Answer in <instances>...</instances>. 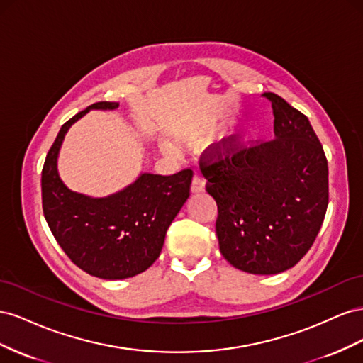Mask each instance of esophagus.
I'll return each instance as SVG.
<instances>
[{"label":"esophagus","mask_w":363,"mask_h":363,"mask_svg":"<svg viewBox=\"0 0 363 363\" xmlns=\"http://www.w3.org/2000/svg\"><path fill=\"white\" fill-rule=\"evenodd\" d=\"M191 193H202L205 191V181L201 174H194L191 179V187H190Z\"/></svg>","instance_id":"1"}]
</instances>
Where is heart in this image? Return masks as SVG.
Here are the masks:
<instances>
[{"label":"heart","instance_id":"1","mask_svg":"<svg viewBox=\"0 0 363 363\" xmlns=\"http://www.w3.org/2000/svg\"><path fill=\"white\" fill-rule=\"evenodd\" d=\"M162 149H164V150H167V152H170V150H172V147L169 146L167 143H164V144H162Z\"/></svg>","mask_w":363,"mask_h":363}]
</instances>
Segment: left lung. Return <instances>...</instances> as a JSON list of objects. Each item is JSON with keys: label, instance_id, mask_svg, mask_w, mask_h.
I'll list each match as a JSON object with an SVG mask.
<instances>
[{"label": "left lung", "instance_id": "obj_1", "mask_svg": "<svg viewBox=\"0 0 363 363\" xmlns=\"http://www.w3.org/2000/svg\"><path fill=\"white\" fill-rule=\"evenodd\" d=\"M275 140L210 152L202 162L219 208L222 255L247 274L274 275L307 254L328 205V165L308 118L274 92Z\"/></svg>", "mask_w": 363, "mask_h": 363}]
</instances>
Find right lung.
Here are the masks:
<instances>
[{
    "label": "right lung",
    "instance_id": "1",
    "mask_svg": "<svg viewBox=\"0 0 363 363\" xmlns=\"http://www.w3.org/2000/svg\"><path fill=\"white\" fill-rule=\"evenodd\" d=\"M117 101H99L60 128L43 169L45 220L69 260L103 279L135 277L160 257L165 233L190 196L193 172L170 176L141 173L123 190L92 198L69 190L57 172L68 129L92 109L113 111Z\"/></svg>",
    "mask_w": 363,
    "mask_h": 363
}]
</instances>
